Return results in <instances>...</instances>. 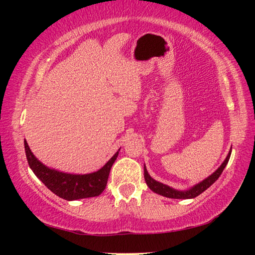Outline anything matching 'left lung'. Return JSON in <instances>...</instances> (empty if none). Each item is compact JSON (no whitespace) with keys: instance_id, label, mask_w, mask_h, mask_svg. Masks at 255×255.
<instances>
[{"instance_id":"1","label":"left lung","mask_w":255,"mask_h":255,"mask_svg":"<svg viewBox=\"0 0 255 255\" xmlns=\"http://www.w3.org/2000/svg\"><path fill=\"white\" fill-rule=\"evenodd\" d=\"M231 153H232V149L230 150V153H228L225 161L222 163V165L219 166L213 174L209 175L208 178L205 179L204 181H201L200 183L193 185V187L189 190L180 191V190H175L173 188L169 187V185L158 182V181L154 180L152 176L148 174L147 170H146V167L144 166V178L146 181V184L148 185V188L152 190V191H154L155 193H158V195H161L163 197L172 198V199H192V198H196L197 196H199L200 193L204 192L205 190L208 189L210 185L213 184L215 181L219 178V176H221L222 172L224 171V169H225L228 161H230Z\"/></svg>"}]
</instances>
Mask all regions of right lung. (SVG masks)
<instances>
[{"instance_id": "right-lung-1", "label": "right lung", "mask_w": 255, "mask_h": 255, "mask_svg": "<svg viewBox=\"0 0 255 255\" xmlns=\"http://www.w3.org/2000/svg\"><path fill=\"white\" fill-rule=\"evenodd\" d=\"M25 156H27L30 169L33 173L56 196L65 200H77L84 198H91L101 195L109 178L110 169L115 163L119 152L116 153L105 166L93 173L89 174H71L64 173L57 170L49 169L45 164H42L32 154L29 148L28 143L24 140Z\"/></svg>"}]
</instances>
